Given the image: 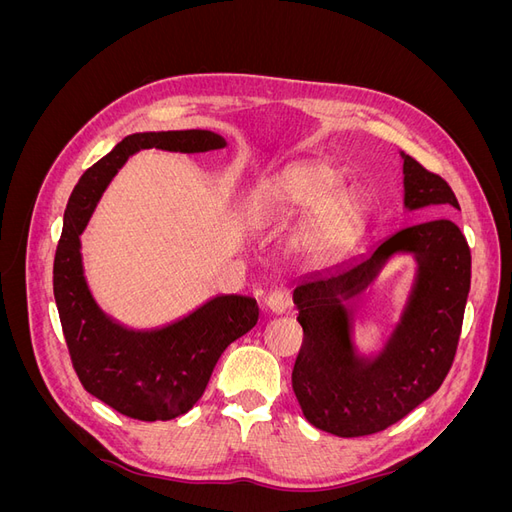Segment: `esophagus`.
Listing matches in <instances>:
<instances>
[{"instance_id":"34e87169","label":"esophagus","mask_w":512,"mask_h":512,"mask_svg":"<svg viewBox=\"0 0 512 512\" xmlns=\"http://www.w3.org/2000/svg\"><path fill=\"white\" fill-rule=\"evenodd\" d=\"M265 305L271 314H286L290 307V297L284 290H273L267 294Z\"/></svg>"}]
</instances>
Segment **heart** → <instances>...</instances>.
Returning <instances> with one entry per match:
<instances>
[{"mask_svg": "<svg viewBox=\"0 0 512 512\" xmlns=\"http://www.w3.org/2000/svg\"><path fill=\"white\" fill-rule=\"evenodd\" d=\"M342 173L322 160L292 164L247 200L245 218L252 226H277L308 209L292 237V250L329 260L344 252L359 235L365 218V198L350 188H337Z\"/></svg>", "mask_w": 512, "mask_h": 512, "instance_id": "heart-1", "label": "heart"}]
</instances>
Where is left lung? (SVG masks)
<instances>
[{
	"label": "left lung",
	"mask_w": 512,
	"mask_h": 512,
	"mask_svg": "<svg viewBox=\"0 0 512 512\" xmlns=\"http://www.w3.org/2000/svg\"><path fill=\"white\" fill-rule=\"evenodd\" d=\"M404 158V205L459 209L440 175ZM414 253L417 280L402 320L374 360L349 342L343 301L362 291L393 253ZM472 256L451 220H427L397 230L369 256L331 273L305 277L292 290L303 344L292 369V391L316 429L361 438L401 421L440 389L453 365L470 292Z\"/></svg>",
	"instance_id": "left-lung-1"
}]
</instances>
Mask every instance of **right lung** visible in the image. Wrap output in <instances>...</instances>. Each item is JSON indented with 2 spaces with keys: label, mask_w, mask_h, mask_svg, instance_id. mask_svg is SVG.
<instances>
[{
  "label": "right lung",
  "mask_w": 512,
  "mask_h": 512,
  "mask_svg": "<svg viewBox=\"0 0 512 512\" xmlns=\"http://www.w3.org/2000/svg\"><path fill=\"white\" fill-rule=\"evenodd\" d=\"M203 153L226 147L209 130L138 132L87 168L70 194L53 262V294L83 389L136 421H170L205 393L222 352L258 322L252 297L220 294L162 329L132 331L108 318L83 275L81 232L108 181L141 149Z\"/></svg>",
  "instance_id": "obj_1"
}]
</instances>
